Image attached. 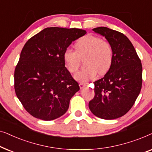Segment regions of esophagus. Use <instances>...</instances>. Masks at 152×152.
Returning a JSON list of instances; mask_svg holds the SVG:
<instances>
[{"mask_svg":"<svg viewBox=\"0 0 152 152\" xmlns=\"http://www.w3.org/2000/svg\"><path fill=\"white\" fill-rule=\"evenodd\" d=\"M87 86V84H80V88L81 89H82V88H84V87H86Z\"/></svg>","mask_w":152,"mask_h":152,"instance_id":"1","label":"esophagus"}]
</instances>
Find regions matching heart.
Wrapping results in <instances>:
<instances>
[{
  "mask_svg": "<svg viewBox=\"0 0 152 152\" xmlns=\"http://www.w3.org/2000/svg\"><path fill=\"white\" fill-rule=\"evenodd\" d=\"M75 47L76 50L68 48L63 54L64 63L71 73L78 69L81 59L86 57L84 60L86 68L77 72L75 80L84 84L95 79L98 72L107 73L113 61V49L109 42L100 37L86 35L77 41Z\"/></svg>",
  "mask_w": 152,
  "mask_h": 152,
  "instance_id": "1",
  "label": "heart"
}]
</instances>
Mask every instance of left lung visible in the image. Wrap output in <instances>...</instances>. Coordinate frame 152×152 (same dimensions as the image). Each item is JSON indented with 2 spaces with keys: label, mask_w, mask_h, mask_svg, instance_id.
<instances>
[{
  "label": "left lung",
  "mask_w": 152,
  "mask_h": 152,
  "mask_svg": "<svg viewBox=\"0 0 152 152\" xmlns=\"http://www.w3.org/2000/svg\"><path fill=\"white\" fill-rule=\"evenodd\" d=\"M104 37L113 49V61L103 78L95 81V97L88 107L95 116L113 120L127 113L142 87L141 61L125 35L106 27L93 30Z\"/></svg>",
  "instance_id": "obj_1"
}]
</instances>
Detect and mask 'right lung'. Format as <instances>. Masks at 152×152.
<instances>
[{
	"label": "right lung",
	"mask_w": 152,
	"mask_h": 152,
	"mask_svg": "<svg viewBox=\"0 0 152 152\" xmlns=\"http://www.w3.org/2000/svg\"><path fill=\"white\" fill-rule=\"evenodd\" d=\"M86 34L77 28H47L23 48L14 71V88L33 117L49 121L67 111L80 86L65 67L63 54L72 41Z\"/></svg>",
	"instance_id": "add662e5"
}]
</instances>
